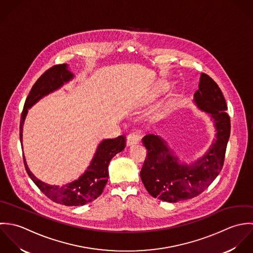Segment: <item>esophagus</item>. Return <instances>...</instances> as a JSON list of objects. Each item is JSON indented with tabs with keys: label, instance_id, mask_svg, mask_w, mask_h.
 I'll use <instances>...</instances> for the list:
<instances>
[{
	"label": "esophagus",
	"instance_id": "1",
	"mask_svg": "<svg viewBox=\"0 0 253 253\" xmlns=\"http://www.w3.org/2000/svg\"><path fill=\"white\" fill-rule=\"evenodd\" d=\"M141 140V136L139 134V132H133L130 135H128L127 137V146H132L135 144H138Z\"/></svg>",
	"mask_w": 253,
	"mask_h": 253
}]
</instances>
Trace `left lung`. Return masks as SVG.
Wrapping results in <instances>:
<instances>
[{
  "instance_id": "obj_1",
  "label": "left lung",
  "mask_w": 253,
  "mask_h": 253,
  "mask_svg": "<svg viewBox=\"0 0 253 253\" xmlns=\"http://www.w3.org/2000/svg\"><path fill=\"white\" fill-rule=\"evenodd\" d=\"M194 101L210 114L217 132L216 139L202 158L191 165L182 164L162 138L154 134L143 138L148 154L141 179L149 194L163 202H178L198 197L211 185L224 165L231 120L219 86L205 73L201 75Z\"/></svg>"
}]
</instances>
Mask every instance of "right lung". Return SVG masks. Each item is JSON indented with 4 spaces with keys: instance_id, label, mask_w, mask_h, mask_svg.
Masks as SVG:
<instances>
[{
    "instance_id": "add662e5",
    "label": "right lung",
    "mask_w": 253,
    "mask_h": 253,
    "mask_svg": "<svg viewBox=\"0 0 253 253\" xmlns=\"http://www.w3.org/2000/svg\"><path fill=\"white\" fill-rule=\"evenodd\" d=\"M72 78L73 74L67 69V64L65 63L53 65L39 77L25 101L21 113L19 126L21 144L23 123L28 108L44 96L60 88L64 83L70 81ZM125 146L126 138L124 136H118L115 139H106L101 141L91 164L85 173L80 176L78 180L62 187L51 186L40 181L29 170L24 155L23 161L27 174L46 197L56 203H61L67 206H79L93 202L101 196L104 186L107 183L109 161L116 153L122 152Z\"/></svg>"
}]
</instances>
